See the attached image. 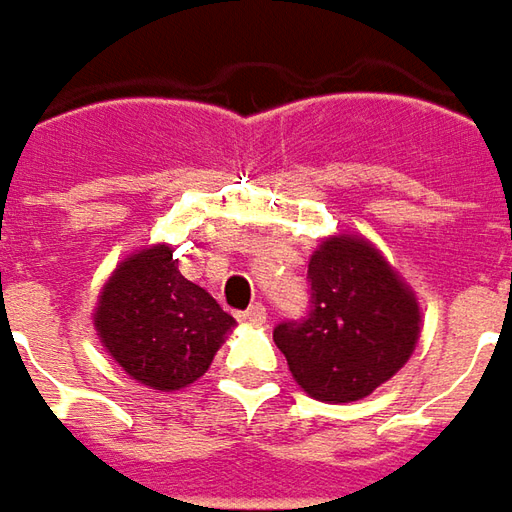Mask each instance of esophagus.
Masks as SVG:
<instances>
[{
	"label": "esophagus",
	"mask_w": 512,
	"mask_h": 512,
	"mask_svg": "<svg viewBox=\"0 0 512 512\" xmlns=\"http://www.w3.org/2000/svg\"><path fill=\"white\" fill-rule=\"evenodd\" d=\"M240 320L249 323V326H263L266 323V309L260 303H255V306H249V309L240 314Z\"/></svg>",
	"instance_id": "1"
}]
</instances>
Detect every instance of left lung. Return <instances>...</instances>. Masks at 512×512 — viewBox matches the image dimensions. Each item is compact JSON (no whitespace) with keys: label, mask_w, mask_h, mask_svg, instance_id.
Instances as JSON below:
<instances>
[{"label":"left lung","mask_w":512,"mask_h":512,"mask_svg":"<svg viewBox=\"0 0 512 512\" xmlns=\"http://www.w3.org/2000/svg\"><path fill=\"white\" fill-rule=\"evenodd\" d=\"M309 286V314L274 328L294 382L334 405L374 394L414 354L416 294L360 235L323 240L309 260Z\"/></svg>","instance_id":"8db88e82"}]
</instances>
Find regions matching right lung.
I'll return each mask as SVG.
<instances>
[{
	"label": "right lung",
	"mask_w": 512,
	"mask_h": 512,
	"mask_svg": "<svg viewBox=\"0 0 512 512\" xmlns=\"http://www.w3.org/2000/svg\"><path fill=\"white\" fill-rule=\"evenodd\" d=\"M98 337L135 382L181 391L209 371L235 317L178 272L172 246L124 257L98 294Z\"/></svg>",
	"instance_id": "right-lung-1"
}]
</instances>
